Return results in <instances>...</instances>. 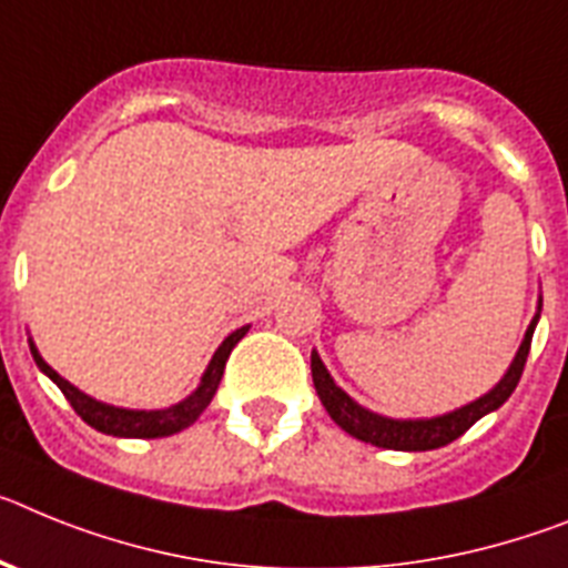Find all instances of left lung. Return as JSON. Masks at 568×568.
<instances>
[{"instance_id": "8db88e82", "label": "left lung", "mask_w": 568, "mask_h": 568, "mask_svg": "<svg viewBox=\"0 0 568 568\" xmlns=\"http://www.w3.org/2000/svg\"><path fill=\"white\" fill-rule=\"evenodd\" d=\"M540 308H544V297L537 300V314L531 317L529 328L523 334V343L517 348L511 366L506 368V374L500 377L491 392H486L477 400L466 403V406L455 408V412L437 414V417H417V420H397V417H386V414L368 412L366 406H359L357 400H352L343 388L334 383V377L328 374L325 363L320 359L317 352H312V377L314 388L320 394V403L325 406V412L332 414V420L337 423L343 432H348L352 437L363 443H372L377 448H394V452H432V448L448 446L452 440H457L460 434H466L468 428L475 426L480 417H486L489 412H497L503 403L509 400L511 392L520 383L523 366H526V357H529L531 348V334H535V325L540 320Z\"/></svg>"}]
</instances>
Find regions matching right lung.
I'll list each match as a JSON object with an SVG mask.
<instances>
[{
  "label": "right lung",
  "mask_w": 568,
  "mask_h": 568,
  "mask_svg": "<svg viewBox=\"0 0 568 568\" xmlns=\"http://www.w3.org/2000/svg\"><path fill=\"white\" fill-rule=\"evenodd\" d=\"M245 334H248V325L231 332L229 337L223 339V345L214 352V357H211L209 368H205V374L200 377V386H196L185 400L174 403V406H168V408H122V406H111V403L93 400L91 394L79 392L77 386H71L65 377H59V374L48 366L45 359H42V354H39L37 345H33V339H31V354L33 359H37L39 372L48 374V377L57 383L59 392L65 394L68 403L73 406V412H77L88 426H93L102 434H113V437H140V440H154V437H171V434L189 428L191 423H194L205 408H209V403L214 400L216 388H220V379H223L225 359H229L231 348H234Z\"/></svg>",
  "instance_id": "add662e5"
}]
</instances>
